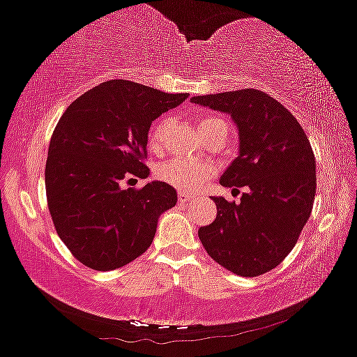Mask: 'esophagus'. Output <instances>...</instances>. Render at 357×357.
I'll return each mask as SVG.
<instances>
[{
    "label": "esophagus",
    "instance_id": "34e87169",
    "mask_svg": "<svg viewBox=\"0 0 357 357\" xmlns=\"http://www.w3.org/2000/svg\"><path fill=\"white\" fill-rule=\"evenodd\" d=\"M178 198H179V202H181V203H186V202H190V199H193L195 197L191 193H186V191H179Z\"/></svg>",
    "mask_w": 357,
    "mask_h": 357
}]
</instances>
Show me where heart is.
<instances>
[{
    "mask_svg": "<svg viewBox=\"0 0 357 357\" xmlns=\"http://www.w3.org/2000/svg\"><path fill=\"white\" fill-rule=\"evenodd\" d=\"M169 123V116L164 115L151 125V130H149V146L154 149V151L160 152L164 146H166ZM220 123L227 125V121L222 119H215V116H205V119L199 120V132L208 130L213 125ZM213 172V166L205 162V160L186 158H174L171 160H166V162H162L158 167V176L160 178V181L186 191L199 190V188L210 181Z\"/></svg>",
    "mask_w": 357,
    "mask_h": 357,
    "instance_id": "b5f03b06",
    "label": "heart"
}]
</instances>
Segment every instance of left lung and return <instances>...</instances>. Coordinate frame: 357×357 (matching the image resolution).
Here are the masks:
<instances>
[{
	"mask_svg": "<svg viewBox=\"0 0 357 357\" xmlns=\"http://www.w3.org/2000/svg\"><path fill=\"white\" fill-rule=\"evenodd\" d=\"M191 103L229 113L238 128V158L220 183L241 202L213 197L217 218L198 230L203 248L229 271L254 278L291 252L315 199V155L298 120L261 89L197 96Z\"/></svg>",
	"mask_w": 357,
	"mask_h": 357,
	"instance_id": "left-lung-1",
	"label": "left lung"
}]
</instances>
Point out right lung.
I'll return each mask as SVG.
<instances>
[{"instance_id":"obj_1","label":"right lung","mask_w":357,"mask_h":357,"mask_svg":"<svg viewBox=\"0 0 357 357\" xmlns=\"http://www.w3.org/2000/svg\"><path fill=\"white\" fill-rule=\"evenodd\" d=\"M188 93H164L127 79L95 86L69 105L54 128L45 164V193L57 236L77 261L96 271L128 264L152 244L176 190L149 176L151 123Z\"/></svg>"}]
</instances>
